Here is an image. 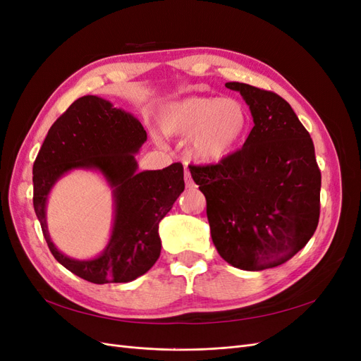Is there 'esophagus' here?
<instances>
[{"instance_id": "obj_1", "label": "esophagus", "mask_w": 361, "mask_h": 361, "mask_svg": "<svg viewBox=\"0 0 361 361\" xmlns=\"http://www.w3.org/2000/svg\"><path fill=\"white\" fill-rule=\"evenodd\" d=\"M183 179H185V185H187L188 188H192V187H194V182H192V179H191V173H190L188 169H185V176H183Z\"/></svg>"}]
</instances>
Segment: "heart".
I'll use <instances>...</instances> for the list:
<instances>
[{"label":"heart","instance_id":"obj_1","mask_svg":"<svg viewBox=\"0 0 361 361\" xmlns=\"http://www.w3.org/2000/svg\"><path fill=\"white\" fill-rule=\"evenodd\" d=\"M248 126L245 108L221 97H188L164 108L159 129L167 137H190V154L212 162L227 157L239 145Z\"/></svg>","mask_w":361,"mask_h":361}]
</instances>
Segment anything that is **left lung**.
I'll return each mask as SVG.
<instances>
[{"instance_id": "obj_1", "label": "left lung", "mask_w": 361, "mask_h": 361, "mask_svg": "<svg viewBox=\"0 0 361 361\" xmlns=\"http://www.w3.org/2000/svg\"><path fill=\"white\" fill-rule=\"evenodd\" d=\"M226 87L241 93L255 126L235 154L190 171L206 197L220 256L245 271L274 268L297 255L318 227L321 170L314 146L281 96L244 82Z\"/></svg>"}]
</instances>
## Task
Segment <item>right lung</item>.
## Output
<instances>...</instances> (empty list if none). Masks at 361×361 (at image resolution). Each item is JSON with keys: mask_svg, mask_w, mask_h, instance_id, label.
<instances>
[{"mask_svg": "<svg viewBox=\"0 0 361 361\" xmlns=\"http://www.w3.org/2000/svg\"><path fill=\"white\" fill-rule=\"evenodd\" d=\"M146 140L138 118L102 97L87 94L54 122L32 166V204L52 256L75 276L96 285L133 281L155 265L161 253L159 221L185 188L180 162L137 171L135 154ZM75 168L101 171L114 188L111 243L90 261L64 257L50 241L46 226L47 194L63 173Z\"/></svg>", "mask_w": 361, "mask_h": 361, "instance_id": "add662e5", "label": "right lung"}]
</instances>
